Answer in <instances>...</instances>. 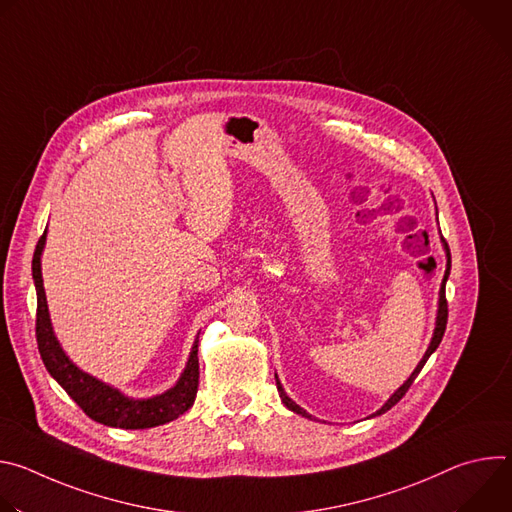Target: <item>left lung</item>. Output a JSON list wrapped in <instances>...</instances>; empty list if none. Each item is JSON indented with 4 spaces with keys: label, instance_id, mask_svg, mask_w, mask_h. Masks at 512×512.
I'll return each mask as SVG.
<instances>
[{
    "label": "left lung",
    "instance_id": "1",
    "mask_svg": "<svg viewBox=\"0 0 512 512\" xmlns=\"http://www.w3.org/2000/svg\"><path fill=\"white\" fill-rule=\"evenodd\" d=\"M446 245V251H448V269H446V275H444V281H442V289H440V310H437V322H435V332H433V338H431V344H429V348H427V352L423 354V358H421V362L417 364V369L411 373V377L395 391V395L375 413V415H381V413H385V411H389L393 405H397L403 397H405V393L409 391V387L413 385V381L417 379V375L421 373V369H423V364L427 362V358L431 356V352L440 346V342H442V338H444V332H446V324H448V300H446V279H448V275H450V267H452V255H450V247H448V243H444ZM277 391H279V397H281V401H283V405L287 407V409H291V411H296V413H300L302 417H308V419H312V415L310 413H306L300 405H296L294 401H291L285 393H283V389H281V385H279V381H277Z\"/></svg>",
    "mask_w": 512,
    "mask_h": 512
}]
</instances>
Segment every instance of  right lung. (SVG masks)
<instances>
[{"label":"right lung","mask_w":512,"mask_h":512,"mask_svg":"<svg viewBox=\"0 0 512 512\" xmlns=\"http://www.w3.org/2000/svg\"><path fill=\"white\" fill-rule=\"evenodd\" d=\"M46 231L38 239L34 259H32V277L36 283V342L38 352L42 356V362L46 371L58 381V385L72 397L93 421H99L109 427H121V429H145L156 427L162 423H168L176 417H180L184 411H188L196 399L198 391V340L192 346L190 358L186 369L176 383L174 389L166 391L160 397L154 399H127L113 387L89 377L87 373L79 371L72 364L66 354L62 352L58 340L54 338L48 306H46V294L42 285V271H40V255L44 247Z\"/></svg>","instance_id":"add662e5"}]
</instances>
